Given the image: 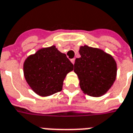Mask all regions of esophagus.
Returning a JSON list of instances; mask_svg holds the SVG:
<instances>
[{
    "label": "esophagus",
    "mask_w": 133,
    "mask_h": 133,
    "mask_svg": "<svg viewBox=\"0 0 133 133\" xmlns=\"http://www.w3.org/2000/svg\"><path fill=\"white\" fill-rule=\"evenodd\" d=\"M75 58H72V59H71V62L73 64H75Z\"/></svg>",
    "instance_id": "obj_1"
}]
</instances>
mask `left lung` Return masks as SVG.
Instances as JSON below:
<instances>
[{
	"label": "left lung",
	"instance_id": "obj_1",
	"mask_svg": "<svg viewBox=\"0 0 133 133\" xmlns=\"http://www.w3.org/2000/svg\"><path fill=\"white\" fill-rule=\"evenodd\" d=\"M81 57L75 59L74 72L80 80V86L84 94L100 97L114 84L117 66L112 56L103 50L89 47L80 48Z\"/></svg>",
	"mask_w": 133,
	"mask_h": 133
}]
</instances>
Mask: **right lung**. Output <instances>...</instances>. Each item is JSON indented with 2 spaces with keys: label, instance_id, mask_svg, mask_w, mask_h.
<instances>
[{
  "label": "right lung",
  "instance_id": "right-lung-1",
  "mask_svg": "<svg viewBox=\"0 0 133 133\" xmlns=\"http://www.w3.org/2000/svg\"><path fill=\"white\" fill-rule=\"evenodd\" d=\"M73 66L66 54L52 45L28 56L24 62L23 72L32 90L39 96L47 97L62 90L65 77L72 71Z\"/></svg>",
  "mask_w": 133,
  "mask_h": 133
}]
</instances>
